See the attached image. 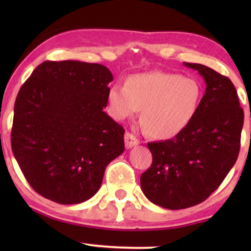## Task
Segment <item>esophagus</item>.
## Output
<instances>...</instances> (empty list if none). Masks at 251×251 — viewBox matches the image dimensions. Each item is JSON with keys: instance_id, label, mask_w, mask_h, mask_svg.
<instances>
[{"instance_id": "1", "label": "esophagus", "mask_w": 251, "mask_h": 251, "mask_svg": "<svg viewBox=\"0 0 251 251\" xmlns=\"http://www.w3.org/2000/svg\"><path fill=\"white\" fill-rule=\"evenodd\" d=\"M125 143H126V149H131V147L138 145L139 139H137L136 137L133 136L131 132H126V135H125Z\"/></svg>"}]
</instances>
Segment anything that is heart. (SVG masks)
Instances as JSON below:
<instances>
[{
	"label": "heart",
	"instance_id": "1",
	"mask_svg": "<svg viewBox=\"0 0 251 251\" xmlns=\"http://www.w3.org/2000/svg\"><path fill=\"white\" fill-rule=\"evenodd\" d=\"M202 97L200 82L193 77L166 72H150L128 77L126 85L109 89L113 118L126 120L143 107L142 122L151 136L175 137L190 125Z\"/></svg>",
	"mask_w": 251,
	"mask_h": 251
}]
</instances>
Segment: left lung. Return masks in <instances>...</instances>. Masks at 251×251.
Masks as SVG:
<instances>
[{"mask_svg":"<svg viewBox=\"0 0 251 251\" xmlns=\"http://www.w3.org/2000/svg\"><path fill=\"white\" fill-rule=\"evenodd\" d=\"M184 65L204 78L205 92L183 131L147 144L153 162L140 176L145 197L171 210L201 203L217 190L238 159L245 118L227 76L201 64Z\"/></svg>","mask_w":251,"mask_h":251,"instance_id":"1","label":"left lung"}]
</instances>
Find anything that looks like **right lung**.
Segmentation results:
<instances>
[{"label":"right lung","mask_w":251,"mask_h":251,"mask_svg":"<svg viewBox=\"0 0 251 251\" xmlns=\"http://www.w3.org/2000/svg\"><path fill=\"white\" fill-rule=\"evenodd\" d=\"M113 75L100 64H40L16 98L13 155L33 190L60 204L97 193L125 151V129L106 114Z\"/></svg>","instance_id":"right-lung-1"}]
</instances>
